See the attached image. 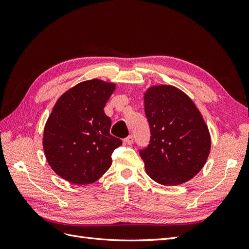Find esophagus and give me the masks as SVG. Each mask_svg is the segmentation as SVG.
<instances>
[{
  "mask_svg": "<svg viewBox=\"0 0 249 249\" xmlns=\"http://www.w3.org/2000/svg\"><path fill=\"white\" fill-rule=\"evenodd\" d=\"M124 141L125 144H127V145H131V144H133V142H134L133 136H132V135H130V136H127Z\"/></svg>",
  "mask_w": 249,
  "mask_h": 249,
  "instance_id": "1",
  "label": "esophagus"
}]
</instances>
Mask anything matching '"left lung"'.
Masks as SVG:
<instances>
[{"label":"left lung","mask_w":249,"mask_h":249,"mask_svg":"<svg viewBox=\"0 0 249 249\" xmlns=\"http://www.w3.org/2000/svg\"><path fill=\"white\" fill-rule=\"evenodd\" d=\"M150 143L139 154L155 182L177 186L201 170L211 150V135L200 111L182 90L154 85L144 92Z\"/></svg>","instance_id":"left-lung-1"}]
</instances>
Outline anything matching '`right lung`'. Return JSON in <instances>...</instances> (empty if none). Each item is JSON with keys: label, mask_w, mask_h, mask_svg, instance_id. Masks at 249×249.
<instances>
[{"label": "right lung", "mask_w": 249, "mask_h": 249, "mask_svg": "<svg viewBox=\"0 0 249 249\" xmlns=\"http://www.w3.org/2000/svg\"><path fill=\"white\" fill-rule=\"evenodd\" d=\"M116 84L92 79L67 90L56 102L46 125L42 145L51 168L76 185L96 182L112 164L122 140L110 134L104 107Z\"/></svg>", "instance_id": "obj_1"}]
</instances>
